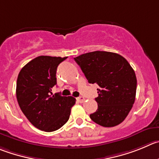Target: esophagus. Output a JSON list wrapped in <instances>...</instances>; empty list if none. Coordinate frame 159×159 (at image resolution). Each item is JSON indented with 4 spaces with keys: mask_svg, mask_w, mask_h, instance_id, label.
<instances>
[{
    "mask_svg": "<svg viewBox=\"0 0 159 159\" xmlns=\"http://www.w3.org/2000/svg\"><path fill=\"white\" fill-rule=\"evenodd\" d=\"M77 100H78V101L80 102V103H83V102L84 101V100H85V99H84V97H83V96H79V97L77 98Z\"/></svg>",
    "mask_w": 159,
    "mask_h": 159,
    "instance_id": "esophagus-1",
    "label": "esophagus"
}]
</instances>
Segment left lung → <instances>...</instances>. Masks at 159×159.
<instances>
[{
    "label": "left lung",
    "instance_id": "1",
    "mask_svg": "<svg viewBox=\"0 0 159 159\" xmlns=\"http://www.w3.org/2000/svg\"><path fill=\"white\" fill-rule=\"evenodd\" d=\"M90 84H97L98 108L90 118L103 127L122 122L135 102L136 77L123 56L110 52L96 51L75 58Z\"/></svg>",
    "mask_w": 159,
    "mask_h": 159
}]
</instances>
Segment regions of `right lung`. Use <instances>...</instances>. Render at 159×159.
Instances as JSON below:
<instances>
[{
  "label": "right lung",
  "instance_id": "obj_1",
  "mask_svg": "<svg viewBox=\"0 0 159 159\" xmlns=\"http://www.w3.org/2000/svg\"><path fill=\"white\" fill-rule=\"evenodd\" d=\"M66 57L41 56L21 69L16 83L19 107L31 124L38 129L53 132L68 121L75 98L52 95L56 84V70Z\"/></svg>",
  "mask_w": 159,
  "mask_h": 159
}]
</instances>
